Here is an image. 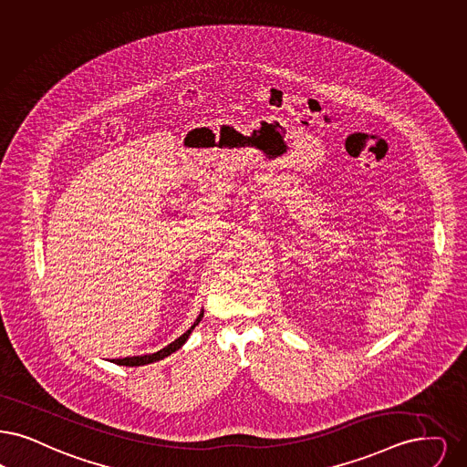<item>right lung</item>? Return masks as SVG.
Returning <instances> with one entry per match:
<instances>
[{"mask_svg":"<svg viewBox=\"0 0 467 467\" xmlns=\"http://www.w3.org/2000/svg\"><path fill=\"white\" fill-rule=\"evenodd\" d=\"M202 317H203V313H200V317H196V321L192 323V327L187 330L186 334H182L179 338H175L171 344H168L167 348H163L161 351H158V353H154V355L133 356V358L116 359L114 363H116V365H123V367H140V365H148V363H154V361H160V359L167 358L168 355H171V353H175L177 349L182 348V344L186 342L187 337L194 330V327L202 321Z\"/></svg>","mask_w":467,"mask_h":467,"instance_id":"add662e5","label":"right lung"}]
</instances>
